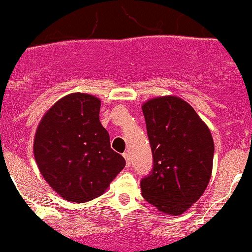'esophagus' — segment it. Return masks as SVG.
<instances>
[{
  "instance_id": "obj_1",
  "label": "esophagus",
  "mask_w": 252,
  "mask_h": 252,
  "mask_svg": "<svg viewBox=\"0 0 252 252\" xmlns=\"http://www.w3.org/2000/svg\"><path fill=\"white\" fill-rule=\"evenodd\" d=\"M123 157L126 161V166H130V156H129V153L128 152L123 153Z\"/></svg>"
}]
</instances>
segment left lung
I'll return each mask as SVG.
<instances>
[{"mask_svg":"<svg viewBox=\"0 0 252 252\" xmlns=\"http://www.w3.org/2000/svg\"><path fill=\"white\" fill-rule=\"evenodd\" d=\"M153 169L141 180L142 197L158 211L177 216L189 210L208 187L214 140L194 108L175 95L142 104Z\"/></svg>","mask_w":252,"mask_h":252,"instance_id":"obj_1","label":"left lung"}]
</instances>
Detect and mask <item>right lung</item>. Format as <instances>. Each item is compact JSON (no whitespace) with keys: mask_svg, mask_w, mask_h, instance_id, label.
Here are the masks:
<instances>
[{"mask_svg":"<svg viewBox=\"0 0 252 252\" xmlns=\"http://www.w3.org/2000/svg\"><path fill=\"white\" fill-rule=\"evenodd\" d=\"M100 106L94 95L72 93L58 100L37 126V166L47 184L68 202L97 198L126 166L100 123Z\"/></svg>","mask_w":252,"mask_h":252,"instance_id":"obj_1","label":"right lung"}]
</instances>
